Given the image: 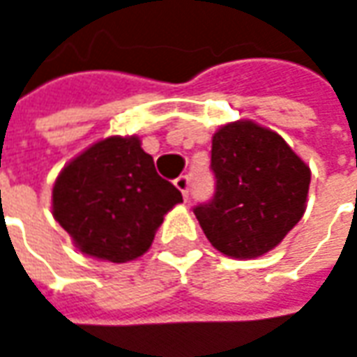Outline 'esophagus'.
Masks as SVG:
<instances>
[{"instance_id":"1","label":"esophagus","mask_w":357,"mask_h":357,"mask_svg":"<svg viewBox=\"0 0 357 357\" xmlns=\"http://www.w3.org/2000/svg\"><path fill=\"white\" fill-rule=\"evenodd\" d=\"M188 185H190V181H188L187 174H183V176H178V178L174 181V187L183 192V199H185V201L188 199Z\"/></svg>"}]
</instances>
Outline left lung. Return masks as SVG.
Segmentation results:
<instances>
[{"label":"left lung","instance_id":"obj_1","mask_svg":"<svg viewBox=\"0 0 357 357\" xmlns=\"http://www.w3.org/2000/svg\"><path fill=\"white\" fill-rule=\"evenodd\" d=\"M215 197L195 206L211 245L233 259L261 257L299 223L312 170L273 130L237 120L213 134Z\"/></svg>","mask_w":357,"mask_h":357}]
</instances>
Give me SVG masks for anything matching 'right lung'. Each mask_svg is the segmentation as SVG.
I'll use <instances>...</instances> for the list:
<instances>
[{
	"mask_svg": "<svg viewBox=\"0 0 357 357\" xmlns=\"http://www.w3.org/2000/svg\"><path fill=\"white\" fill-rule=\"evenodd\" d=\"M178 203L181 190L158 176L136 134L94 142L63 167L52 188V215L76 249L110 263L144 255Z\"/></svg>",
	"mask_w": 357,
	"mask_h": 357,
	"instance_id": "obj_1",
	"label": "right lung"
}]
</instances>
